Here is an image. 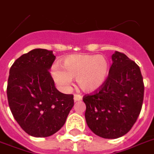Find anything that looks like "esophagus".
<instances>
[{"instance_id": "1", "label": "esophagus", "mask_w": 154, "mask_h": 154, "mask_svg": "<svg viewBox=\"0 0 154 154\" xmlns=\"http://www.w3.org/2000/svg\"><path fill=\"white\" fill-rule=\"evenodd\" d=\"M82 99V97L81 95H78V94H75L74 95V100L75 101H77V100H81Z\"/></svg>"}]
</instances>
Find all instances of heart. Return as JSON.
I'll use <instances>...</instances> for the list:
<instances>
[{
	"mask_svg": "<svg viewBox=\"0 0 154 154\" xmlns=\"http://www.w3.org/2000/svg\"><path fill=\"white\" fill-rule=\"evenodd\" d=\"M61 70L54 67L53 77L56 83L67 87L71 78H76L81 89L91 92L102 86L109 72V63L100 55L74 54L61 61Z\"/></svg>",
	"mask_w": 154,
	"mask_h": 154,
	"instance_id": "obj_1",
	"label": "heart"
}]
</instances>
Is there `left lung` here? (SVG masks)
Returning a JSON list of instances; mask_svg holds the SVG:
<instances>
[{
  "instance_id": "left-lung-1",
  "label": "left lung",
  "mask_w": 154,
  "mask_h": 154,
  "mask_svg": "<svg viewBox=\"0 0 154 154\" xmlns=\"http://www.w3.org/2000/svg\"><path fill=\"white\" fill-rule=\"evenodd\" d=\"M106 80L83 97L88 127L105 139H117L131 129L142 109L144 85L140 68L116 51Z\"/></svg>"
}]
</instances>
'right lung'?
Returning a JSON list of instances; mask_svg holds the SVG:
<instances>
[{"mask_svg":"<svg viewBox=\"0 0 154 154\" xmlns=\"http://www.w3.org/2000/svg\"><path fill=\"white\" fill-rule=\"evenodd\" d=\"M53 51L35 48L17 58L10 69L7 98L22 129L34 137H48L63 126L74 105L73 95L57 90L49 72Z\"/></svg>","mask_w":154,"mask_h":154,"instance_id":"add662e5","label":"right lung"}]
</instances>
